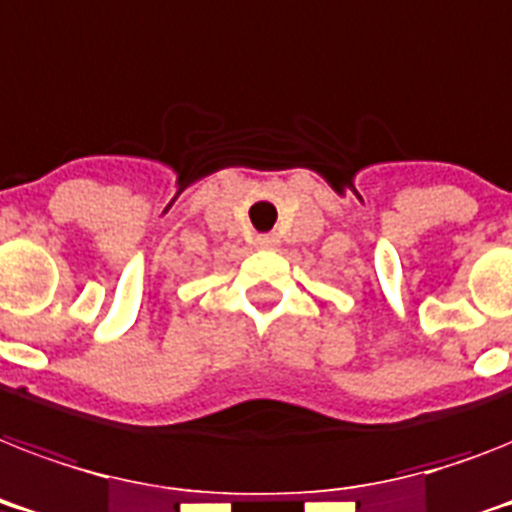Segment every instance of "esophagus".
Segmentation results:
<instances>
[{
    "label": "esophagus",
    "mask_w": 512,
    "mask_h": 512,
    "mask_svg": "<svg viewBox=\"0 0 512 512\" xmlns=\"http://www.w3.org/2000/svg\"><path fill=\"white\" fill-rule=\"evenodd\" d=\"M255 244H257V247H263V249H273V247H276V236H257Z\"/></svg>",
    "instance_id": "obj_1"
}]
</instances>
